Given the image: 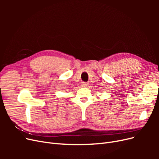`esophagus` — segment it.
Returning a JSON list of instances; mask_svg holds the SVG:
<instances>
[{
    "mask_svg": "<svg viewBox=\"0 0 159 159\" xmlns=\"http://www.w3.org/2000/svg\"><path fill=\"white\" fill-rule=\"evenodd\" d=\"M81 85H82V87H87V86L88 85V83L82 82V84H81Z\"/></svg>",
    "mask_w": 159,
    "mask_h": 159,
    "instance_id": "esophagus-1",
    "label": "esophagus"
}]
</instances>
